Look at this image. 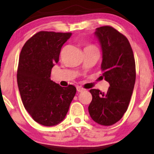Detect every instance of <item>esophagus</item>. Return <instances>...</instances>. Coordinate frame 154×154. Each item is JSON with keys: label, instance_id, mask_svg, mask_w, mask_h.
I'll list each match as a JSON object with an SVG mask.
<instances>
[{"label": "esophagus", "instance_id": "esophagus-1", "mask_svg": "<svg viewBox=\"0 0 154 154\" xmlns=\"http://www.w3.org/2000/svg\"><path fill=\"white\" fill-rule=\"evenodd\" d=\"M77 91L78 92H83L85 91L84 88H82V87H79V86H77Z\"/></svg>", "mask_w": 154, "mask_h": 154}]
</instances>
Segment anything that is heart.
Instances as JSON below:
<instances>
[{"label": "heart", "mask_w": 154, "mask_h": 154, "mask_svg": "<svg viewBox=\"0 0 154 154\" xmlns=\"http://www.w3.org/2000/svg\"><path fill=\"white\" fill-rule=\"evenodd\" d=\"M94 48H95V46H93V45H88L87 46L85 47L84 50H88V49H94Z\"/></svg>", "instance_id": "obj_1"}]
</instances>
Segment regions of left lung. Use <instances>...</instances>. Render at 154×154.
Returning a JSON list of instances; mask_svg holds the SVG:
<instances>
[{
    "instance_id": "1",
    "label": "left lung",
    "mask_w": 154,
    "mask_h": 154,
    "mask_svg": "<svg viewBox=\"0 0 154 154\" xmlns=\"http://www.w3.org/2000/svg\"><path fill=\"white\" fill-rule=\"evenodd\" d=\"M102 48V79L110 85L106 93L91 89L93 96L88 111L94 122L110 126L122 119L128 110L135 82L133 51L125 35L111 26L95 32Z\"/></svg>"
}]
</instances>
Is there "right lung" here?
<instances>
[{
  "label": "right lung",
  "mask_w": 154,
  "mask_h": 154,
  "mask_svg": "<svg viewBox=\"0 0 154 154\" xmlns=\"http://www.w3.org/2000/svg\"><path fill=\"white\" fill-rule=\"evenodd\" d=\"M71 32L40 31L26 42L19 56L17 83L22 103L36 122L51 127L63 121L76 88H63L51 80L62 45Z\"/></svg>",
  "instance_id": "right-lung-1"
}]
</instances>
